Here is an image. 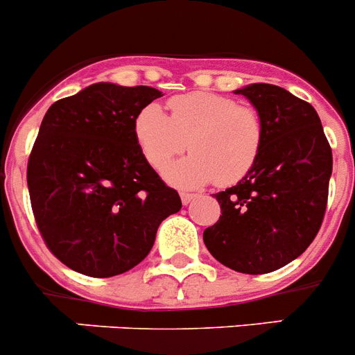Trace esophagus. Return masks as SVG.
<instances>
[{
  "mask_svg": "<svg viewBox=\"0 0 355 355\" xmlns=\"http://www.w3.org/2000/svg\"><path fill=\"white\" fill-rule=\"evenodd\" d=\"M180 198H182V202H184V205H189V202L196 198V194H192V192H182Z\"/></svg>",
  "mask_w": 355,
  "mask_h": 355,
  "instance_id": "obj_1",
  "label": "esophagus"
}]
</instances>
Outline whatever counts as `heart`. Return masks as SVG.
Segmentation results:
<instances>
[{
  "instance_id": "heart-1",
  "label": "heart",
  "mask_w": 355,
  "mask_h": 355,
  "mask_svg": "<svg viewBox=\"0 0 355 355\" xmlns=\"http://www.w3.org/2000/svg\"><path fill=\"white\" fill-rule=\"evenodd\" d=\"M144 105L133 121L139 149L154 170H163L187 147L191 156L171 164V184L196 187L215 180L234 185L254 168L265 140L260 112L225 95L191 92L168 102Z\"/></svg>"
}]
</instances>
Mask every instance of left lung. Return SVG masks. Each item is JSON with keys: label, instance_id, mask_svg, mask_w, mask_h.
I'll return each mask as SVG.
<instances>
[{"label": "left lung", "instance_id": "8db88e82", "mask_svg": "<svg viewBox=\"0 0 355 355\" xmlns=\"http://www.w3.org/2000/svg\"><path fill=\"white\" fill-rule=\"evenodd\" d=\"M263 119L265 140L253 170L215 194L222 215L202 234L222 265L267 274L300 257L321 229L333 170L331 147L309 102L276 85L236 90Z\"/></svg>", "mask_w": 355, "mask_h": 355}]
</instances>
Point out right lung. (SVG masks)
Segmentation results:
<instances>
[{
  "instance_id": "right-lung-1",
  "label": "right lung",
  "mask_w": 355,
  "mask_h": 355,
  "mask_svg": "<svg viewBox=\"0 0 355 355\" xmlns=\"http://www.w3.org/2000/svg\"><path fill=\"white\" fill-rule=\"evenodd\" d=\"M161 97L150 86L97 83L51 104L27 187L48 250L69 269L112 277L149 254L159 223L182 201L139 149L133 121Z\"/></svg>"
}]
</instances>
